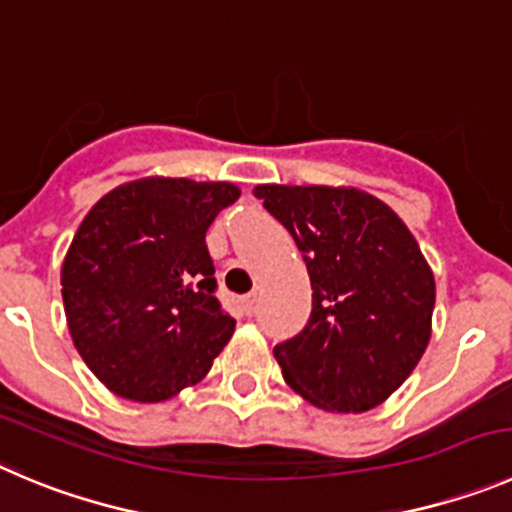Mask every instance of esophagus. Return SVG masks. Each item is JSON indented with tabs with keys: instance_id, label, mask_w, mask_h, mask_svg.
Listing matches in <instances>:
<instances>
[{
	"instance_id": "esophagus-1",
	"label": "esophagus",
	"mask_w": 512,
	"mask_h": 512,
	"mask_svg": "<svg viewBox=\"0 0 512 512\" xmlns=\"http://www.w3.org/2000/svg\"><path fill=\"white\" fill-rule=\"evenodd\" d=\"M240 305H242V313H245V315H252V313H255V305H257V295H255V293L245 295V298H242V300H240Z\"/></svg>"
}]
</instances>
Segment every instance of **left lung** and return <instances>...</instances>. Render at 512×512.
<instances>
[{
	"label": "left lung",
	"instance_id": "obj_1",
	"mask_svg": "<svg viewBox=\"0 0 512 512\" xmlns=\"http://www.w3.org/2000/svg\"><path fill=\"white\" fill-rule=\"evenodd\" d=\"M303 252L313 310L275 346L285 381L328 412L389 399L432 336L434 275L417 240L381 199L346 186L255 189Z\"/></svg>",
	"mask_w": 512,
	"mask_h": 512
}]
</instances>
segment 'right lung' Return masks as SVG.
Returning <instances> with one entry per match:
<instances>
[{
    "mask_svg": "<svg viewBox=\"0 0 512 512\" xmlns=\"http://www.w3.org/2000/svg\"><path fill=\"white\" fill-rule=\"evenodd\" d=\"M240 199L227 181L148 179L108 191L62 262V303L88 369L123 399H171L234 333L214 290L207 229Z\"/></svg>",
    "mask_w": 512,
    "mask_h": 512,
    "instance_id": "obj_1",
    "label": "right lung"
}]
</instances>
